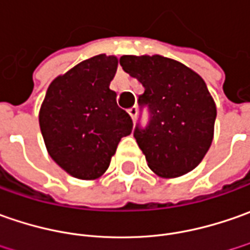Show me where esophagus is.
I'll use <instances>...</instances> for the list:
<instances>
[{
  "label": "esophagus",
  "mask_w": 250,
  "mask_h": 250,
  "mask_svg": "<svg viewBox=\"0 0 250 250\" xmlns=\"http://www.w3.org/2000/svg\"><path fill=\"white\" fill-rule=\"evenodd\" d=\"M128 115L131 116L133 120H135V119H137V115H138V109H137V106H133V108L128 109Z\"/></svg>",
  "instance_id": "1"
}]
</instances>
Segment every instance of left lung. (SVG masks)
Returning a JSON list of instances; mask_svg holds the SVG:
<instances>
[{
    "label": "left lung",
    "instance_id": "left-lung-1",
    "mask_svg": "<svg viewBox=\"0 0 250 250\" xmlns=\"http://www.w3.org/2000/svg\"><path fill=\"white\" fill-rule=\"evenodd\" d=\"M120 65L145 88L138 104L149 110V123L137 125L134 137L149 168L165 178L194 170L210 148L217 115L206 83L160 55H125Z\"/></svg>",
    "mask_w": 250,
    "mask_h": 250
}]
</instances>
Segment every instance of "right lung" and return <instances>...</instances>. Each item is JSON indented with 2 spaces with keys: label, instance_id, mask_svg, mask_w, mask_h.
I'll return each instance as SVG.
<instances>
[{
  "label": "right lung",
  "instance_id": "1",
  "mask_svg": "<svg viewBox=\"0 0 250 250\" xmlns=\"http://www.w3.org/2000/svg\"><path fill=\"white\" fill-rule=\"evenodd\" d=\"M117 63L116 56L105 54L83 61L49 84L41 104L39 122L48 153L76 178L102 176L120 140L133 130L131 117L109 88Z\"/></svg>",
  "mask_w": 250,
  "mask_h": 250
}]
</instances>
